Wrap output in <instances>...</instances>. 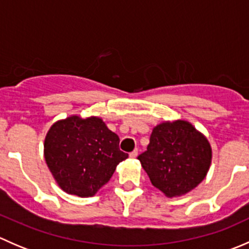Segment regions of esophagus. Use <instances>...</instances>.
<instances>
[{"instance_id":"34e87169","label":"esophagus","mask_w":249,"mask_h":249,"mask_svg":"<svg viewBox=\"0 0 249 249\" xmlns=\"http://www.w3.org/2000/svg\"><path fill=\"white\" fill-rule=\"evenodd\" d=\"M137 153H139V152H137V149L132 150V152L130 153V158H132V159H135V158L137 157Z\"/></svg>"}]
</instances>
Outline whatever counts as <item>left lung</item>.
<instances>
[{
    "label": "left lung",
    "instance_id": "left-lung-1",
    "mask_svg": "<svg viewBox=\"0 0 249 249\" xmlns=\"http://www.w3.org/2000/svg\"><path fill=\"white\" fill-rule=\"evenodd\" d=\"M152 184L166 196L194 189L207 175L212 149L207 139L185 120L153 129L147 150L137 157Z\"/></svg>",
    "mask_w": 249,
    "mask_h": 249
}]
</instances>
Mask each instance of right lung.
Masks as SVG:
<instances>
[{"label": "right lung", "mask_w": 249, "mask_h": 249, "mask_svg": "<svg viewBox=\"0 0 249 249\" xmlns=\"http://www.w3.org/2000/svg\"><path fill=\"white\" fill-rule=\"evenodd\" d=\"M129 155L119 137L97 117L78 115L59 120L44 140L46 162L59 187L80 197L92 196Z\"/></svg>", "instance_id": "obj_1"}]
</instances>
